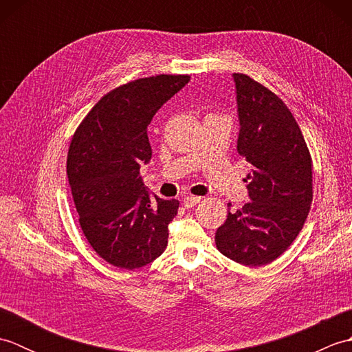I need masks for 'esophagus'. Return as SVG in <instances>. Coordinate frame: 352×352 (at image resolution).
<instances>
[{"label":"esophagus","instance_id":"34e87169","mask_svg":"<svg viewBox=\"0 0 352 352\" xmlns=\"http://www.w3.org/2000/svg\"><path fill=\"white\" fill-rule=\"evenodd\" d=\"M199 201H201L199 197H186L183 199V206L186 208H192V207H195L199 203Z\"/></svg>","mask_w":352,"mask_h":352}]
</instances>
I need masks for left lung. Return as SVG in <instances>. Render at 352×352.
Listing matches in <instances>:
<instances>
[{"instance_id": "8db88e82", "label": "left lung", "mask_w": 352, "mask_h": 352, "mask_svg": "<svg viewBox=\"0 0 352 352\" xmlns=\"http://www.w3.org/2000/svg\"><path fill=\"white\" fill-rule=\"evenodd\" d=\"M239 113L237 153L251 164L250 203L228 212L216 248L245 266H263L286 251L313 199L311 157L286 104L245 74H233ZM230 207V204H228Z\"/></svg>"}]
</instances>
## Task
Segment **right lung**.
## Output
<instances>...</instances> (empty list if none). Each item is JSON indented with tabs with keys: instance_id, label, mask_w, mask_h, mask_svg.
I'll return each mask as SVG.
<instances>
[{
	"instance_id": "right-lung-1",
	"label": "right lung",
	"mask_w": 352,
	"mask_h": 352,
	"mask_svg": "<svg viewBox=\"0 0 352 352\" xmlns=\"http://www.w3.org/2000/svg\"><path fill=\"white\" fill-rule=\"evenodd\" d=\"M189 76L139 78L104 95L71 140L69 186L80 227L95 252L121 269L151 263L168 246L177 199L149 193L140 164L151 160L148 125Z\"/></svg>"
}]
</instances>
